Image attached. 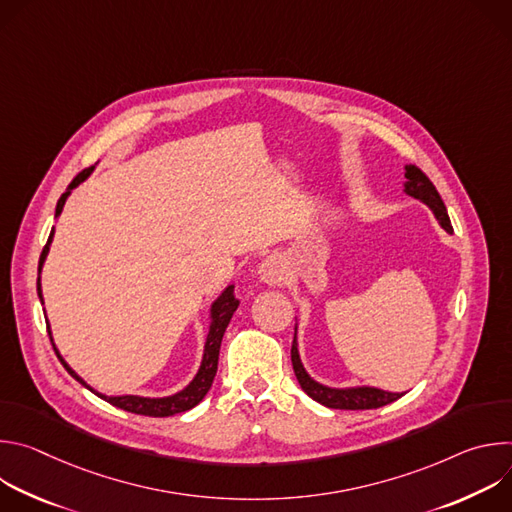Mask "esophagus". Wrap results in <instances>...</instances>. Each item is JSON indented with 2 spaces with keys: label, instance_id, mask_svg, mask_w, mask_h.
<instances>
[{
  "label": "esophagus",
  "instance_id": "34e87169",
  "mask_svg": "<svg viewBox=\"0 0 512 512\" xmlns=\"http://www.w3.org/2000/svg\"><path fill=\"white\" fill-rule=\"evenodd\" d=\"M259 279L267 285H281L285 281V265L279 257H267L259 267Z\"/></svg>",
  "mask_w": 512,
  "mask_h": 512
}]
</instances>
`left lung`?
I'll return each mask as SVG.
<instances>
[{"label": "left lung", "instance_id": "obj_1", "mask_svg": "<svg viewBox=\"0 0 512 512\" xmlns=\"http://www.w3.org/2000/svg\"><path fill=\"white\" fill-rule=\"evenodd\" d=\"M405 182H403V192L411 198H417L423 202L431 214L435 216L437 225H440L446 233L452 235V225H450V216L444 206V200L437 194L435 186L429 182V178L415 166H403ZM291 364H294V373L298 377L300 387L318 403L330 409H379L383 405H389L403 397L405 393H389L371 385H354V387H328L306 371L302 356H300V344H298V324H296V334H294V344H291Z\"/></svg>", "mask_w": 512, "mask_h": 512}]
</instances>
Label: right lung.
Returning <instances> with one entry per match:
<instances>
[{"instance_id": "add662e5", "label": "right lung", "mask_w": 512, "mask_h": 512, "mask_svg": "<svg viewBox=\"0 0 512 512\" xmlns=\"http://www.w3.org/2000/svg\"><path fill=\"white\" fill-rule=\"evenodd\" d=\"M95 166L93 168H87L83 170L75 180L70 182V186L66 188V192L60 196L58 204H56V212H54V218L60 216L68 196L72 194V190L79 188L91 174H93ZM52 239H54V229L50 231V237H48V243L40 255V265H38V273H42V267L46 263V257L50 253V245H52ZM38 296H40V302L44 304V296H42V283H40V277H38ZM239 308V300L235 298V283H229L221 294H218V298L210 304V310H208V332H206V342H204V352H202V360H200V367L196 371V375L192 377V381L180 389L178 393L174 395H166V397H143V395H105L97 389H93L75 369L70 367V364L62 358V354L58 352L56 344H54V338H52V330H50V322L48 324V334H50V340H52V346L62 362V367L68 371L70 377H75L83 387H87L91 393H95L97 397H101L103 401L123 409V411H129V413H137V415H150V417H170V415H176V413H182V411H188L192 407H196L204 397L206 393L210 391L212 387V381H214V375H216V369H218V352H221V342H223V334L235 314V310Z\"/></svg>"}]
</instances>
